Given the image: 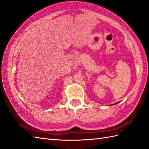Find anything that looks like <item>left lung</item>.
Segmentation results:
<instances>
[{"instance_id": "1", "label": "left lung", "mask_w": 149, "mask_h": 149, "mask_svg": "<svg viewBox=\"0 0 149 149\" xmlns=\"http://www.w3.org/2000/svg\"><path fill=\"white\" fill-rule=\"evenodd\" d=\"M118 102H117V103H115V104H113V105H115V104H118Z\"/></svg>"}]
</instances>
